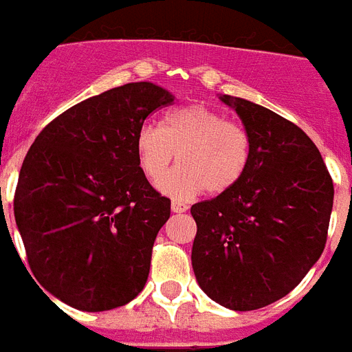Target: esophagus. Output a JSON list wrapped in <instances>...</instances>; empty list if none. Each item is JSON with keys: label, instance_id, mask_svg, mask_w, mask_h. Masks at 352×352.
<instances>
[{"label": "esophagus", "instance_id": "obj_1", "mask_svg": "<svg viewBox=\"0 0 352 352\" xmlns=\"http://www.w3.org/2000/svg\"><path fill=\"white\" fill-rule=\"evenodd\" d=\"M170 209H173V212L179 214V212H185L189 207H187L185 204H182V201H173V204H170Z\"/></svg>", "mask_w": 352, "mask_h": 352}]
</instances>
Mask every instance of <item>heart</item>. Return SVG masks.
I'll return each instance as SVG.
<instances>
[{
	"mask_svg": "<svg viewBox=\"0 0 352 352\" xmlns=\"http://www.w3.org/2000/svg\"><path fill=\"white\" fill-rule=\"evenodd\" d=\"M142 173L160 182L170 163H179L160 184L174 199H189L201 190L223 194L238 185L251 160V138L238 123L205 105H187L168 112L162 129L151 123L136 134Z\"/></svg>",
	"mask_w": 352,
	"mask_h": 352,
	"instance_id": "b5f03b06",
	"label": "heart"
}]
</instances>
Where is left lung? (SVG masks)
<instances>
[{
  "label": "left lung",
  "mask_w": 352,
  "mask_h": 352,
  "mask_svg": "<svg viewBox=\"0 0 352 352\" xmlns=\"http://www.w3.org/2000/svg\"><path fill=\"white\" fill-rule=\"evenodd\" d=\"M251 138L236 187L190 207L192 269L201 291L232 311H254L296 287L322 256L333 179L300 127L243 98L220 96Z\"/></svg>",
  "instance_id": "8db88e82"
}]
</instances>
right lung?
Masks as SVG:
<instances>
[{
	"label": "right lung",
	"instance_id": "add662e5",
	"mask_svg": "<svg viewBox=\"0 0 352 352\" xmlns=\"http://www.w3.org/2000/svg\"><path fill=\"white\" fill-rule=\"evenodd\" d=\"M173 101L148 81L101 92L52 120L25 156L14 218L34 278L70 307H122L145 287L170 199L138 165L136 134Z\"/></svg>",
	"mask_w": 352,
	"mask_h": 352
}]
</instances>
